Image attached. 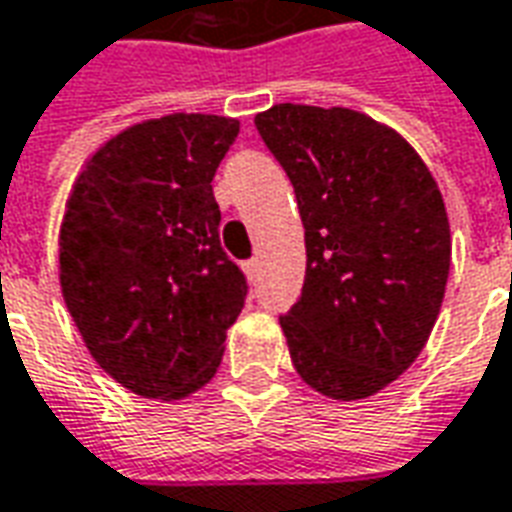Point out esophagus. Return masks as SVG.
Listing matches in <instances>:
<instances>
[{
	"label": "esophagus",
	"mask_w": 512,
	"mask_h": 512,
	"mask_svg": "<svg viewBox=\"0 0 512 512\" xmlns=\"http://www.w3.org/2000/svg\"><path fill=\"white\" fill-rule=\"evenodd\" d=\"M244 271H246V277L255 279L257 274H260V260H257V257H252V260H246Z\"/></svg>",
	"instance_id": "esophagus-1"
}]
</instances>
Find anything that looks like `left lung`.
Instances as JSON below:
<instances>
[{
    "instance_id": "left-lung-1",
    "label": "left lung",
    "mask_w": 512,
    "mask_h": 512,
    "mask_svg": "<svg viewBox=\"0 0 512 512\" xmlns=\"http://www.w3.org/2000/svg\"><path fill=\"white\" fill-rule=\"evenodd\" d=\"M255 126L304 224V288L279 318L293 367L334 400L376 395L439 318L452 255L439 186L403 136L354 109L277 104Z\"/></svg>"
}]
</instances>
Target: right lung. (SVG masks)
I'll use <instances>...</instances> for the list:
<instances>
[{
  "instance_id": "add662e5",
  "label": "right lung",
  "mask_w": 512,
  "mask_h": 512,
  "mask_svg": "<svg viewBox=\"0 0 512 512\" xmlns=\"http://www.w3.org/2000/svg\"><path fill=\"white\" fill-rule=\"evenodd\" d=\"M241 123L145 120L98 147L60 227V285L87 351L153 400L197 392L222 362L246 277L219 241L211 180Z\"/></svg>"
}]
</instances>
